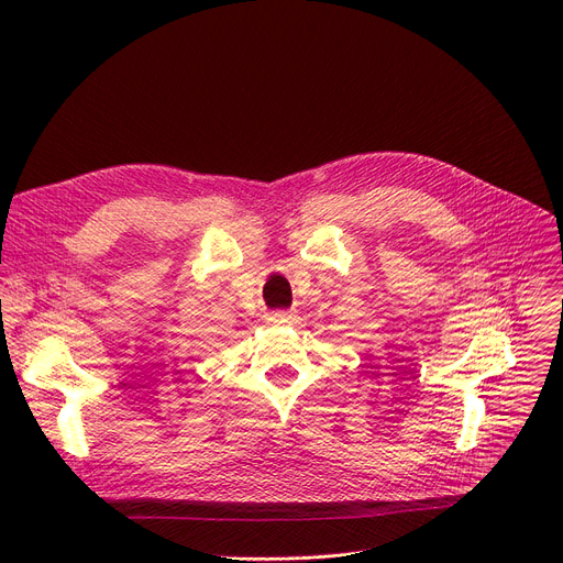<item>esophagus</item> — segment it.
Instances as JSON below:
<instances>
[{"mask_svg":"<svg viewBox=\"0 0 563 563\" xmlns=\"http://www.w3.org/2000/svg\"><path fill=\"white\" fill-rule=\"evenodd\" d=\"M297 321V317H294L291 312H274V314H269V323L272 327H285V323H294Z\"/></svg>","mask_w":563,"mask_h":563,"instance_id":"esophagus-1","label":"esophagus"}]
</instances>
